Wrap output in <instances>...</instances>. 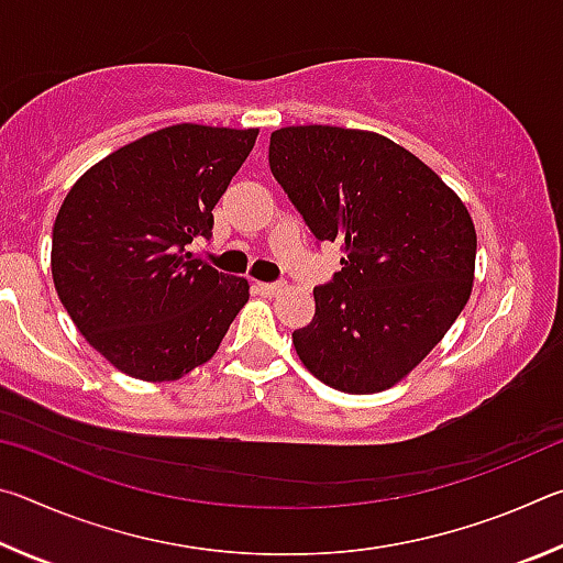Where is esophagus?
<instances>
[{
  "instance_id": "esophagus-1",
  "label": "esophagus",
  "mask_w": 563,
  "mask_h": 563,
  "mask_svg": "<svg viewBox=\"0 0 563 563\" xmlns=\"http://www.w3.org/2000/svg\"><path fill=\"white\" fill-rule=\"evenodd\" d=\"M255 288H258V292L265 295V298H275V295H280L285 290V283H258Z\"/></svg>"
}]
</instances>
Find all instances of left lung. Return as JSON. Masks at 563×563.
Returning <instances> with one entry per match:
<instances>
[{
  "instance_id": "obj_1",
  "label": "left lung",
  "mask_w": 563,
  "mask_h": 563,
  "mask_svg": "<svg viewBox=\"0 0 563 563\" xmlns=\"http://www.w3.org/2000/svg\"><path fill=\"white\" fill-rule=\"evenodd\" d=\"M271 170L342 271L312 290L316 318L292 332L302 365L347 395L383 393L430 355L472 295L476 231L462 198L375 131L285 126Z\"/></svg>"
}]
</instances>
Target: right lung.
<instances>
[{
  "label": "right lung",
  "instance_id": "obj_1",
  "mask_svg": "<svg viewBox=\"0 0 563 563\" xmlns=\"http://www.w3.org/2000/svg\"><path fill=\"white\" fill-rule=\"evenodd\" d=\"M258 129L176 123L93 164L66 194L52 233L56 295L89 345L144 383H174L216 355L251 298L190 243Z\"/></svg>",
  "mask_w": 563,
  "mask_h": 563
}]
</instances>
